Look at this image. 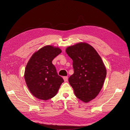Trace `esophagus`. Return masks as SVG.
<instances>
[{
    "instance_id": "esophagus-1",
    "label": "esophagus",
    "mask_w": 130,
    "mask_h": 130,
    "mask_svg": "<svg viewBox=\"0 0 130 130\" xmlns=\"http://www.w3.org/2000/svg\"><path fill=\"white\" fill-rule=\"evenodd\" d=\"M63 79H64V82H67V80H68V77L67 76H64V77H63Z\"/></svg>"
}]
</instances>
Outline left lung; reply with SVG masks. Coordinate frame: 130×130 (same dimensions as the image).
<instances>
[{
  "label": "left lung",
  "mask_w": 130,
  "mask_h": 130,
  "mask_svg": "<svg viewBox=\"0 0 130 130\" xmlns=\"http://www.w3.org/2000/svg\"><path fill=\"white\" fill-rule=\"evenodd\" d=\"M66 52L73 60L74 69L69 83L76 96L87 103L101 91L106 76L105 66L96 50L86 43L67 47Z\"/></svg>",
  "instance_id": "8db88e82"
}]
</instances>
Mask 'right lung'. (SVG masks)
Masks as SVG:
<instances>
[{
	"instance_id": "add662e5",
	"label": "right lung",
	"mask_w": 130,
	"mask_h": 130,
	"mask_svg": "<svg viewBox=\"0 0 130 130\" xmlns=\"http://www.w3.org/2000/svg\"><path fill=\"white\" fill-rule=\"evenodd\" d=\"M61 52L58 47L47 45L34 53L27 63L24 77L34 96L47 100L56 95L64 79L59 76L52 61Z\"/></svg>"
}]
</instances>
